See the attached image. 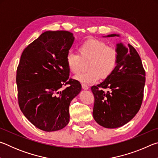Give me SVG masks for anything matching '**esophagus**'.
<instances>
[{"instance_id": "34e87169", "label": "esophagus", "mask_w": 158, "mask_h": 158, "mask_svg": "<svg viewBox=\"0 0 158 158\" xmlns=\"http://www.w3.org/2000/svg\"><path fill=\"white\" fill-rule=\"evenodd\" d=\"M81 86H82V89H84V90H88V89H89V87L87 85H85V84H81Z\"/></svg>"}]
</instances>
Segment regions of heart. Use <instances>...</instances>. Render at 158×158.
<instances>
[{
    "label": "heart",
    "instance_id": "b5f03b06",
    "mask_svg": "<svg viewBox=\"0 0 158 158\" xmlns=\"http://www.w3.org/2000/svg\"><path fill=\"white\" fill-rule=\"evenodd\" d=\"M78 52L69 51L65 56L69 71L74 74L79 73L82 60H89V71L80 74L75 79L84 84H93L100 78L106 79L116 69L118 52L116 47L107 46L105 42L95 38L88 39L78 47Z\"/></svg>",
    "mask_w": 158,
    "mask_h": 158
}]
</instances>
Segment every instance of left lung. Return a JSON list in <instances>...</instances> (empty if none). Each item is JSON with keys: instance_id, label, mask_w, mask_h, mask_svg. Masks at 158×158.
<instances>
[{"instance_id": "8db88e82", "label": "left lung", "mask_w": 158, "mask_h": 158, "mask_svg": "<svg viewBox=\"0 0 158 158\" xmlns=\"http://www.w3.org/2000/svg\"><path fill=\"white\" fill-rule=\"evenodd\" d=\"M115 36L119 35L106 37ZM116 46L118 60L114 73L101 84L91 87L95 98L93 118L106 128L123 126L135 116L142 104L146 81L145 70L135 48L130 44Z\"/></svg>"}]
</instances>
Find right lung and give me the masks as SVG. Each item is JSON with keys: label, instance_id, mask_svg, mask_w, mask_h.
Returning a JSON list of instances; mask_svg holds the SVG:
<instances>
[{"label": "right lung", "instance_id": "right-lung-1", "mask_svg": "<svg viewBox=\"0 0 158 158\" xmlns=\"http://www.w3.org/2000/svg\"><path fill=\"white\" fill-rule=\"evenodd\" d=\"M74 40L69 31L44 32L25 48L17 67L21 111L32 124L46 132L68 124L69 104L81 90L78 81L69 79L65 63ZM66 85L69 86L61 91Z\"/></svg>", "mask_w": 158, "mask_h": 158}]
</instances>
